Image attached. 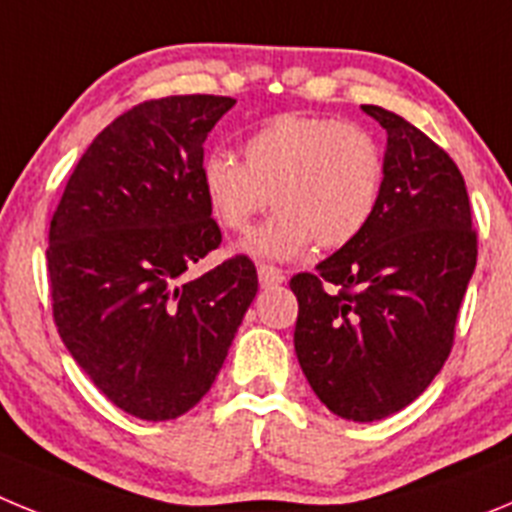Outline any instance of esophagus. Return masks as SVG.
<instances>
[{"label":"esophagus","mask_w":512,"mask_h":512,"mask_svg":"<svg viewBox=\"0 0 512 512\" xmlns=\"http://www.w3.org/2000/svg\"><path fill=\"white\" fill-rule=\"evenodd\" d=\"M284 282V274L277 269V266L259 264V284L261 287H277V284Z\"/></svg>","instance_id":"obj_1"}]
</instances>
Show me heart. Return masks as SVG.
<instances>
[{"mask_svg":"<svg viewBox=\"0 0 512 512\" xmlns=\"http://www.w3.org/2000/svg\"><path fill=\"white\" fill-rule=\"evenodd\" d=\"M377 140L336 117L284 112L253 130L243 161L212 151L200 164V187L212 217L243 233L266 205L277 215L253 230L241 251L287 261L315 243L346 246L369 225L382 192Z\"/></svg>","mask_w":512,"mask_h":512,"instance_id":"heart-1","label":"heart"}]
</instances>
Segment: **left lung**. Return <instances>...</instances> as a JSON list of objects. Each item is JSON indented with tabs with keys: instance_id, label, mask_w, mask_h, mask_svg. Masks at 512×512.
Masks as SVG:
<instances>
[{
	"instance_id": "left-lung-1",
	"label": "left lung",
	"mask_w": 512,
	"mask_h": 512,
	"mask_svg": "<svg viewBox=\"0 0 512 512\" xmlns=\"http://www.w3.org/2000/svg\"><path fill=\"white\" fill-rule=\"evenodd\" d=\"M361 110L387 130L377 210L354 241L289 287L312 392L338 418L372 423L408 408L449 359L477 233L449 153L395 112Z\"/></svg>"
}]
</instances>
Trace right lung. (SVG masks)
Wrapping results in <instances>:
<instances>
[{
  "instance_id": "right-lung-1",
  "label": "right lung",
  "mask_w": 512,
  "mask_h": 512,
  "mask_svg": "<svg viewBox=\"0 0 512 512\" xmlns=\"http://www.w3.org/2000/svg\"><path fill=\"white\" fill-rule=\"evenodd\" d=\"M233 104L182 94L128 110L92 140L53 212L58 333L97 390L140 420L179 418L207 395L259 292L248 256L184 279L223 241L200 164Z\"/></svg>"
}]
</instances>
